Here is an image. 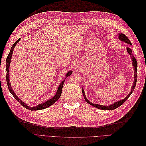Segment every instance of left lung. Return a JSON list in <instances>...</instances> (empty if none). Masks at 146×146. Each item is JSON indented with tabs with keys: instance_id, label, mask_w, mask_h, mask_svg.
<instances>
[{
	"instance_id": "8db88e82",
	"label": "left lung",
	"mask_w": 146,
	"mask_h": 146,
	"mask_svg": "<svg viewBox=\"0 0 146 146\" xmlns=\"http://www.w3.org/2000/svg\"><path fill=\"white\" fill-rule=\"evenodd\" d=\"M119 38L122 41H123V42H126L127 44H130V45H131V43L130 41L129 40V39L124 34H123V33H120V34H119ZM127 50L128 53H129V55L131 56V59H132V61H133V63H132V64H133V66L134 69H135V75H134V76H134L135 77V80L133 82V86H132V87H131V91H130V92L129 93V94L128 95L125 99H122V100H121L120 101L116 102L113 104L111 105L104 106V105L95 104L90 102L86 99V96L85 95V92H84V90H83V89H82V92H83V96H84V98H85V100L86 101V102H88L90 105H91L92 106H93V107H94L96 108H98L100 109V110H113L114 109H116V108H118L119 107H120L121 105H122L123 103H124L127 100V99L129 98L132 92H133V91H134L135 88L136 84V80H137V79H136V78H137V66H138L137 64H138V62H137L136 58H135V56H133V54H132V51L131 50V48L130 47H127Z\"/></svg>"
}]
</instances>
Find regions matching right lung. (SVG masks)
Here are the masks:
<instances>
[{"instance_id":"add662e5","label":"right lung","mask_w":146,"mask_h":146,"mask_svg":"<svg viewBox=\"0 0 146 146\" xmlns=\"http://www.w3.org/2000/svg\"><path fill=\"white\" fill-rule=\"evenodd\" d=\"M20 39H19L18 40H17L14 44H13V46L11 48V50L10 52L9 53V54H8L7 58V60H6V68H7V85H8V90H9L10 92H11V94L13 96V97L15 98V99L18 102L22 105L24 107H25V108H27L30 110H42V109H45L48 107H50L52 105L54 104L55 102H56L59 99V98H60L61 94V92H62V89H63V84L64 82V80L61 82V83L59 85L58 90H57L56 91V93L55 94V96L54 97V98H52V99H49L48 100H47L46 102L41 104L40 105H38L36 107H30L29 106H27L26 105L24 102H23V101H21L16 96V95L15 94V93L13 91V89L11 88V85H10V78H9V67H10V64L11 63V56H12V54H13V49H14L15 47L16 46V45L17 44V43L19 41ZM72 70H70V71H69L67 74H66V77H67L68 76H70V75H71L72 74Z\"/></svg>"}]
</instances>
